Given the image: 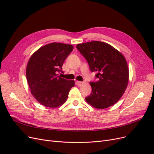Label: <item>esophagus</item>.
I'll return each mask as SVG.
<instances>
[{"mask_svg": "<svg viewBox=\"0 0 154 154\" xmlns=\"http://www.w3.org/2000/svg\"><path fill=\"white\" fill-rule=\"evenodd\" d=\"M76 83H77V85H78L79 87H80V86H82V85H83V83H84V82L78 81V82H76Z\"/></svg>", "mask_w": 154, "mask_h": 154, "instance_id": "obj_1", "label": "esophagus"}]
</instances>
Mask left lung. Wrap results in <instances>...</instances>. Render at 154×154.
Listing matches in <instances>:
<instances>
[{
  "mask_svg": "<svg viewBox=\"0 0 154 154\" xmlns=\"http://www.w3.org/2000/svg\"><path fill=\"white\" fill-rule=\"evenodd\" d=\"M76 48L98 79L90 83L92 92L85 97L87 103L100 109L117 103L128 83V68L123 55L112 46L100 41L78 44Z\"/></svg>",
  "mask_w": 154,
  "mask_h": 154,
  "instance_id": "left-lung-1",
  "label": "left lung"
}]
</instances>
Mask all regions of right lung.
Here are the masks:
<instances>
[{
    "label": "right lung",
    "mask_w": 154,
    "mask_h": 154,
    "mask_svg": "<svg viewBox=\"0 0 154 154\" xmlns=\"http://www.w3.org/2000/svg\"><path fill=\"white\" fill-rule=\"evenodd\" d=\"M72 50V45L54 42L41 47L31 57L27 81L31 94L42 105L54 108L67 100L74 81L62 78L59 74L63 72V63Z\"/></svg>",
    "instance_id": "obj_1"
}]
</instances>
